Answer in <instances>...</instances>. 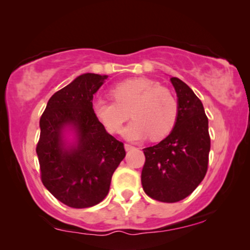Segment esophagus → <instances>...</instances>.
<instances>
[{"label": "esophagus", "mask_w": 250, "mask_h": 250, "mask_svg": "<svg viewBox=\"0 0 250 250\" xmlns=\"http://www.w3.org/2000/svg\"><path fill=\"white\" fill-rule=\"evenodd\" d=\"M125 150H130V149L135 148V147H133L132 145H129V144H125Z\"/></svg>", "instance_id": "34e87169"}]
</instances>
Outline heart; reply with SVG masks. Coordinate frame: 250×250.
Returning a JSON list of instances; mask_svg holds the SVG:
<instances>
[{"instance_id":"1","label":"heart","mask_w":250,"mask_h":250,"mask_svg":"<svg viewBox=\"0 0 250 250\" xmlns=\"http://www.w3.org/2000/svg\"><path fill=\"white\" fill-rule=\"evenodd\" d=\"M114 102L96 100L93 113L110 132L118 133L129 119L124 131L129 140L150 137L160 140L167 136L175 125L179 113L177 98L170 90L149 78H130L117 83L110 90Z\"/></svg>"}]
</instances>
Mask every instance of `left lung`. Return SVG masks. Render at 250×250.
<instances>
[{
    "mask_svg": "<svg viewBox=\"0 0 250 250\" xmlns=\"http://www.w3.org/2000/svg\"><path fill=\"white\" fill-rule=\"evenodd\" d=\"M178 96L174 128L157 145L144 148V191L150 198L175 203L188 197L203 181L208 165L210 138L203 103L187 83L170 79Z\"/></svg>",
    "mask_w": 250,
    "mask_h": 250,
    "instance_id": "8db88e82",
    "label": "left lung"
}]
</instances>
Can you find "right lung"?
<instances>
[{"label":"right lung","instance_id":"add662e5","mask_svg":"<svg viewBox=\"0 0 250 250\" xmlns=\"http://www.w3.org/2000/svg\"><path fill=\"white\" fill-rule=\"evenodd\" d=\"M107 76L83 73L52 96L40 120L36 153L41 179L56 199L73 208L101 203L115 168L125 159L124 143L111 136L93 113L94 94ZM71 129L75 142H66Z\"/></svg>","mask_w":250,"mask_h":250}]
</instances>
